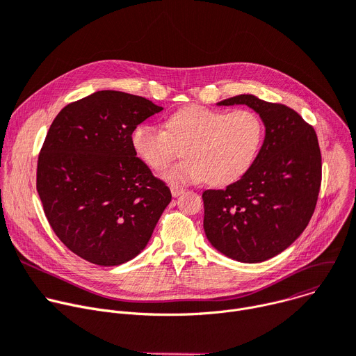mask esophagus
I'll return each mask as SVG.
<instances>
[{
    "label": "esophagus",
    "instance_id": "34e87169",
    "mask_svg": "<svg viewBox=\"0 0 356 356\" xmlns=\"http://www.w3.org/2000/svg\"><path fill=\"white\" fill-rule=\"evenodd\" d=\"M170 191H172V196H173V197H177V196L181 195V193H184V188L180 187V186H172V187H170Z\"/></svg>",
    "mask_w": 356,
    "mask_h": 356
}]
</instances>
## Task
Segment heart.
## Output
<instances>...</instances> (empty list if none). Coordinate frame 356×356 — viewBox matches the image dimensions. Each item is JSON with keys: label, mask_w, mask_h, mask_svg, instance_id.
I'll return each mask as SVG.
<instances>
[{"label": "heart", "mask_w": 356, "mask_h": 356, "mask_svg": "<svg viewBox=\"0 0 356 356\" xmlns=\"http://www.w3.org/2000/svg\"><path fill=\"white\" fill-rule=\"evenodd\" d=\"M165 126L138 124L132 146L150 168L160 170L176 156V145H186V159L161 173L176 184L207 179L214 186H224L238 180L252 166L266 134L261 118L252 111L230 113L199 105L177 111Z\"/></svg>", "instance_id": "heart-1"}]
</instances>
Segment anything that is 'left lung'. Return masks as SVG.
Wrapping results in <instances>:
<instances>
[{"label":"left lung","mask_w":356,"mask_h":356,"mask_svg":"<svg viewBox=\"0 0 356 356\" xmlns=\"http://www.w3.org/2000/svg\"><path fill=\"white\" fill-rule=\"evenodd\" d=\"M217 105H247L261 118L266 136L244 176L203 193L204 233L232 260L261 263L293 244L312 217L322 168L316 134L294 109L250 93Z\"/></svg>","instance_id":"obj_1"}]
</instances>
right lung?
I'll list each match as a JSON object with an SVG mask.
<instances>
[{"mask_svg": "<svg viewBox=\"0 0 356 356\" xmlns=\"http://www.w3.org/2000/svg\"><path fill=\"white\" fill-rule=\"evenodd\" d=\"M160 111L142 96L98 90L49 127L38 195L58 238L89 263L119 266L140 254L172 200L132 146L134 129Z\"/></svg>", "mask_w": 356, "mask_h": 356, "instance_id": "obj_1", "label": "right lung"}]
</instances>
